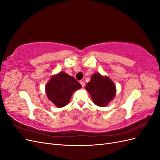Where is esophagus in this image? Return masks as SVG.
Returning <instances> with one entry per match:
<instances>
[{
    "mask_svg": "<svg viewBox=\"0 0 160 160\" xmlns=\"http://www.w3.org/2000/svg\"><path fill=\"white\" fill-rule=\"evenodd\" d=\"M80 83H81V85L82 86V88H83V87L85 86V82L83 81H80Z\"/></svg>",
    "mask_w": 160,
    "mask_h": 160,
    "instance_id": "esophagus-1",
    "label": "esophagus"
}]
</instances>
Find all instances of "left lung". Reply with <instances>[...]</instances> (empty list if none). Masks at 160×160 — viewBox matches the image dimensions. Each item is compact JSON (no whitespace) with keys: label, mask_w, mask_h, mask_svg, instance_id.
I'll return each instance as SVG.
<instances>
[{"label":"left lung","mask_w":160,"mask_h":160,"mask_svg":"<svg viewBox=\"0 0 160 160\" xmlns=\"http://www.w3.org/2000/svg\"><path fill=\"white\" fill-rule=\"evenodd\" d=\"M85 89L91 95L94 103L100 107L107 105L114 98L116 92L113 81L99 73H95L91 76V81L86 85Z\"/></svg>","instance_id":"left-lung-1"}]
</instances>
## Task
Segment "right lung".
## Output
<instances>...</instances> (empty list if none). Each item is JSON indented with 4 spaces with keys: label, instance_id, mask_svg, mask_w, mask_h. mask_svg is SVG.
Returning a JSON list of instances; mask_svg holds the SVG:
<instances>
[{
    "label": "right lung",
    "instance_id": "obj_1",
    "mask_svg": "<svg viewBox=\"0 0 160 160\" xmlns=\"http://www.w3.org/2000/svg\"><path fill=\"white\" fill-rule=\"evenodd\" d=\"M81 88L74 77L64 72L52 76L46 85L48 98L58 108H62L69 103L72 93Z\"/></svg>",
    "mask_w": 160,
    "mask_h": 160
}]
</instances>
